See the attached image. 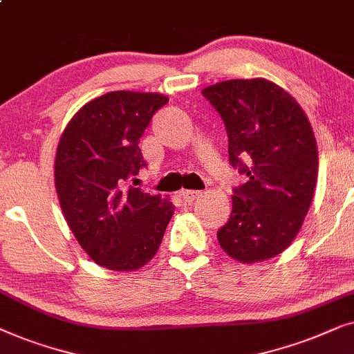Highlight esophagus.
Returning a JSON list of instances; mask_svg holds the SVG:
<instances>
[{
	"label": "esophagus",
	"mask_w": 354,
	"mask_h": 354,
	"mask_svg": "<svg viewBox=\"0 0 354 354\" xmlns=\"http://www.w3.org/2000/svg\"><path fill=\"white\" fill-rule=\"evenodd\" d=\"M201 196H202L201 191H191V189H189V191H183V192H181L183 201L187 202V203L194 202V201H196V198H198Z\"/></svg>",
	"instance_id": "1"
}]
</instances>
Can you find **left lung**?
Segmentation results:
<instances>
[{"mask_svg":"<svg viewBox=\"0 0 354 354\" xmlns=\"http://www.w3.org/2000/svg\"><path fill=\"white\" fill-rule=\"evenodd\" d=\"M202 94L226 127L229 163L247 175L232 189L220 245L242 263L276 257L295 239L315 196L317 147L310 120L290 94L263 78L227 80Z\"/></svg>","mask_w":354,"mask_h":354,"instance_id":"left-lung-1","label":"left lung"}]
</instances>
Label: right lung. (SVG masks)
I'll return each mask as SVG.
<instances>
[{"label":"right lung","instance_id":"obj_1","mask_svg":"<svg viewBox=\"0 0 354 354\" xmlns=\"http://www.w3.org/2000/svg\"><path fill=\"white\" fill-rule=\"evenodd\" d=\"M168 97L112 91L80 109L56 152V191L68 227L97 265L133 271L156 255L175 207L136 184L139 141Z\"/></svg>","mask_w":354,"mask_h":354}]
</instances>
